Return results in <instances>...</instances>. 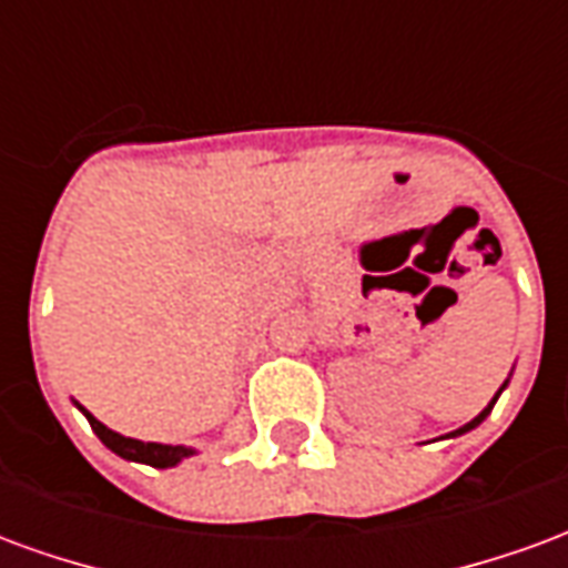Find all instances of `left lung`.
I'll list each match as a JSON object with an SVG mask.
<instances>
[{"label":"left lung","instance_id":"8db88e82","mask_svg":"<svg viewBox=\"0 0 568 568\" xmlns=\"http://www.w3.org/2000/svg\"><path fill=\"white\" fill-rule=\"evenodd\" d=\"M505 386H508V381L501 383V389H505ZM501 389H499V393H501ZM499 393H496V398H499ZM496 398H493V402H489V405L484 407V410H480V414H477L475 419H471V423H465L463 428H456V432H450V435H465V432H471V428H475V426H480V423H484V419H487L489 410H493V405H496Z\"/></svg>","mask_w":568,"mask_h":568}]
</instances>
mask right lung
I'll list each match as a JSON object with an SVG mask.
<instances>
[{
    "label": "right lung",
    "instance_id": "right-lung-1",
    "mask_svg": "<svg viewBox=\"0 0 568 568\" xmlns=\"http://www.w3.org/2000/svg\"><path fill=\"white\" fill-rule=\"evenodd\" d=\"M75 407H79L81 414L88 417L91 428L97 432V438L103 440L109 450L118 453L121 459L145 463L151 465V468H173V465L182 463L185 456H194V450H191V447H182V444H154V440L124 438V435H118V432H112L109 426H103V423L93 417L88 407H81L79 402H75Z\"/></svg>",
    "mask_w": 568,
    "mask_h": 568
}]
</instances>
